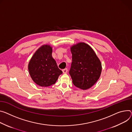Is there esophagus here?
Masks as SVG:
<instances>
[{
  "mask_svg": "<svg viewBox=\"0 0 132 132\" xmlns=\"http://www.w3.org/2000/svg\"><path fill=\"white\" fill-rule=\"evenodd\" d=\"M63 73H67V71H68V69L67 68H65V69H63L62 70Z\"/></svg>",
  "mask_w": 132,
  "mask_h": 132,
  "instance_id": "obj_1",
  "label": "esophagus"
}]
</instances>
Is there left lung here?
Masks as SVG:
<instances>
[{"label": "left lung", "instance_id": "8db88e82", "mask_svg": "<svg viewBox=\"0 0 132 132\" xmlns=\"http://www.w3.org/2000/svg\"><path fill=\"white\" fill-rule=\"evenodd\" d=\"M72 63L69 74L73 84L82 89H87L99 79L102 71L100 59L87 44L80 43L71 47Z\"/></svg>", "mask_w": 132, "mask_h": 132}]
</instances>
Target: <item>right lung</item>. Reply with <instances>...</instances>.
I'll return each instance as SVG.
<instances>
[{"label": "right lung", "instance_id": "add662e5", "mask_svg": "<svg viewBox=\"0 0 132 132\" xmlns=\"http://www.w3.org/2000/svg\"><path fill=\"white\" fill-rule=\"evenodd\" d=\"M52 47L44 45L36 52L28 64L32 79L40 86L47 87L54 84L63 73L52 57Z\"/></svg>", "mask_w": 132, "mask_h": 132}]
</instances>
